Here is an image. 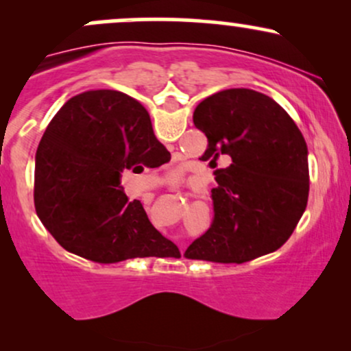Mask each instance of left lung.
I'll list each match as a JSON object with an SVG mask.
<instances>
[{"label":"left lung","mask_w":351,"mask_h":351,"mask_svg":"<svg viewBox=\"0 0 351 351\" xmlns=\"http://www.w3.org/2000/svg\"><path fill=\"white\" fill-rule=\"evenodd\" d=\"M208 138L199 160L216 167L211 226L193 241L188 259L243 264L280 247L308 199L307 145L276 100L251 88H228L204 99L193 114Z\"/></svg>","instance_id":"left-lung-1"}]
</instances>
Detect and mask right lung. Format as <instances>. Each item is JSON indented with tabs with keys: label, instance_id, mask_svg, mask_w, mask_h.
Returning a JSON list of instances; mask_svg holds the SVG:
<instances>
[{
	"label": "right lung",
	"instance_id": "obj_1",
	"mask_svg": "<svg viewBox=\"0 0 351 351\" xmlns=\"http://www.w3.org/2000/svg\"><path fill=\"white\" fill-rule=\"evenodd\" d=\"M140 102L117 90L67 100L47 125L34 170V206L66 251L99 264L178 247L153 228L138 199L122 191L123 170L170 162Z\"/></svg>",
	"mask_w": 351,
	"mask_h": 351
}]
</instances>
